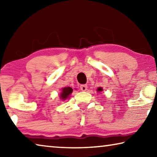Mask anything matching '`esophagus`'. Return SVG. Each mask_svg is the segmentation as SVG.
<instances>
[{"label": "esophagus", "mask_w": 157, "mask_h": 157, "mask_svg": "<svg viewBox=\"0 0 157 157\" xmlns=\"http://www.w3.org/2000/svg\"><path fill=\"white\" fill-rule=\"evenodd\" d=\"M80 89L82 91H86L87 90V85L86 84H82L80 85Z\"/></svg>", "instance_id": "obj_1"}]
</instances>
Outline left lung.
<instances>
[{
	"instance_id": "obj_1",
	"label": "left lung",
	"mask_w": 157,
	"mask_h": 157,
	"mask_svg": "<svg viewBox=\"0 0 157 157\" xmlns=\"http://www.w3.org/2000/svg\"><path fill=\"white\" fill-rule=\"evenodd\" d=\"M97 91H98V92L102 91V87H98V89H97Z\"/></svg>"
}]
</instances>
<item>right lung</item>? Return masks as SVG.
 <instances>
[{
  "label": "right lung",
  "instance_id": "obj_1",
  "mask_svg": "<svg viewBox=\"0 0 157 157\" xmlns=\"http://www.w3.org/2000/svg\"><path fill=\"white\" fill-rule=\"evenodd\" d=\"M73 89L71 87H65V88L62 89V91L60 94V98L62 100H66L68 98L70 97V95L72 94Z\"/></svg>",
  "mask_w": 157,
  "mask_h": 157
}]
</instances>
